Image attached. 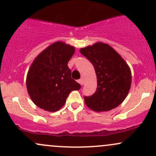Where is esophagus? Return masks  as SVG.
Masks as SVG:
<instances>
[{"instance_id": "obj_1", "label": "esophagus", "mask_w": 156, "mask_h": 156, "mask_svg": "<svg viewBox=\"0 0 156 156\" xmlns=\"http://www.w3.org/2000/svg\"><path fill=\"white\" fill-rule=\"evenodd\" d=\"M78 83H79L81 86H82V85H83V79H82V78H81V79H79V80H78Z\"/></svg>"}]
</instances>
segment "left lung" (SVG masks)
I'll return each instance as SVG.
<instances>
[{"instance_id":"obj_1","label":"left lung","mask_w":156,"mask_h":156,"mask_svg":"<svg viewBox=\"0 0 156 156\" xmlns=\"http://www.w3.org/2000/svg\"><path fill=\"white\" fill-rule=\"evenodd\" d=\"M80 52L93 64L98 80L96 92L92 96L84 97L86 105L98 112L117 108L129 92V66L114 48L103 42L80 48Z\"/></svg>"}]
</instances>
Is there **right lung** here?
I'll use <instances>...</instances> for the list:
<instances>
[{"label": "right lung", "mask_w": 156, "mask_h": 156, "mask_svg": "<svg viewBox=\"0 0 156 156\" xmlns=\"http://www.w3.org/2000/svg\"><path fill=\"white\" fill-rule=\"evenodd\" d=\"M75 48L63 42H54L41 52L28 69L26 87L30 98L40 108L54 112L59 110L73 90L80 85L71 78L67 64Z\"/></svg>", "instance_id": "right-lung-1"}]
</instances>
